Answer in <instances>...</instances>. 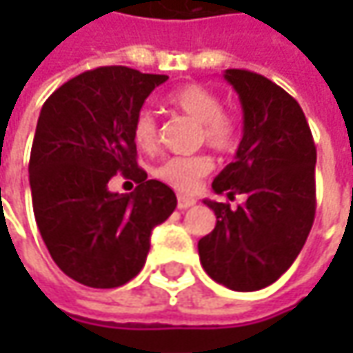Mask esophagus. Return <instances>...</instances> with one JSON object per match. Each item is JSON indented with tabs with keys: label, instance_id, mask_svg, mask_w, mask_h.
Masks as SVG:
<instances>
[{
	"label": "esophagus",
	"instance_id": "esophagus-1",
	"mask_svg": "<svg viewBox=\"0 0 353 353\" xmlns=\"http://www.w3.org/2000/svg\"><path fill=\"white\" fill-rule=\"evenodd\" d=\"M196 204V198L194 196H184V194H179V200H176V206L181 210H186V208H192Z\"/></svg>",
	"mask_w": 353,
	"mask_h": 353
}]
</instances>
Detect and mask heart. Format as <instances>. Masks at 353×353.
<instances>
[{
	"instance_id": "obj_1",
	"label": "heart",
	"mask_w": 353,
	"mask_h": 353,
	"mask_svg": "<svg viewBox=\"0 0 353 353\" xmlns=\"http://www.w3.org/2000/svg\"><path fill=\"white\" fill-rule=\"evenodd\" d=\"M169 103L200 123V135L210 147L218 151L234 149L239 137L236 117L222 110L218 94L202 84H184L169 96ZM133 141L141 151H153L159 141V125L153 112L141 110L133 121ZM214 167L212 159L204 153L196 155H174L163 159L153 170L159 181L169 184L181 192H192L198 183Z\"/></svg>"
}]
</instances>
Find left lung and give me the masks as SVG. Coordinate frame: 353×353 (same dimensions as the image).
I'll use <instances>...</instances> for the list:
<instances>
[{
    "label": "left lung",
    "instance_id": "8db88e82",
    "mask_svg": "<svg viewBox=\"0 0 353 353\" xmlns=\"http://www.w3.org/2000/svg\"><path fill=\"white\" fill-rule=\"evenodd\" d=\"M243 110L236 161L212 183L237 208L204 200L216 228L198 241L204 271L232 291H259L275 283L305 245L316 212V147L299 102L269 78L230 68Z\"/></svg>",
    "mask_w": 353,
    "mask_h": 353
}]
</instances>
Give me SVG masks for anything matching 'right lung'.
<instances>
[{
    "instance_id": "1",
    "label": "right lung",
    "mask_w": 353,
    "mask_h": 353,
    "mask_svg": "<svg viewBox=\"0 0 353 353\" xmlns=\"http://www.w3.org/2000/svg\"><path fill=\"white\" fill-rule=\"evenodd\" d=\"M128 66H100L48 96L37 121L29 183L41 237L62 273L94 289L121 287L145 265L153 228L176 208L165 183L137 167L133 121L167 82ZM117 172L131 195L110 193Z\"/></svg>"
}]
</instances>
